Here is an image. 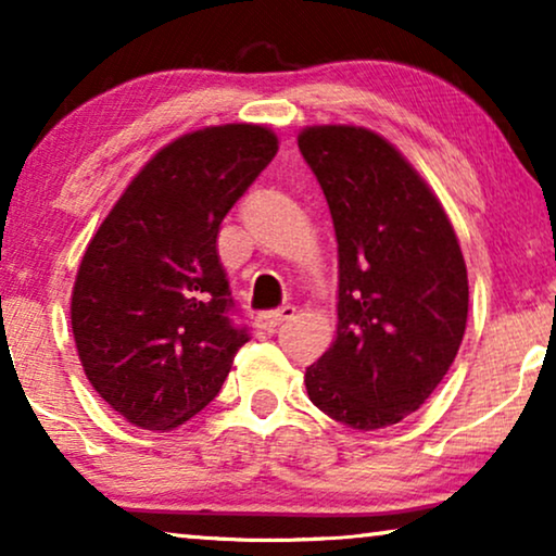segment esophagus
Wrapping results in <instances>:
<instances>
[{"instance_id":"esophagus-1","label":"esophagus","mask_w":556,"mask_h":556,"mask_svg":"<svg viewBox=\"0 0 556 556\" xmlns=\"http://www.w3.org/2000/svg\"><path fill=\"white\" fill-rule=\"evenodd\" d=\"M293 314H295L293 306H280L276 311H265V314L257 316V324H261L263 329H276V326L288 321V318H293Z\"/></svg>"}]
</instances>
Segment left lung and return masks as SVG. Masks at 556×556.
<instances>
[{"mask_svg": "<svg viewBox=\"0 0 556 556\" xmlns=\"http://www.w3.org/2000/svg\"><path fill=\"white\" fill-rule=\"evenodd\" d=\"M339 250L337 339L306 369L308 397L346 428H390L443 382L468 321V270L443 204L384 136L306 126Z\"/></svg>", "mask_w": 556, "mask_h": 556, "instance_id": "left-lung-1", "label": "left lung"}]
</instances>
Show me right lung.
<instances>
[{
	"instance_id": "1",
	"label": "right lung",
	"mask_w": 556,
	"mask_h": 556,
	"mask_svg": "<svg viewBox=\"0 0 556 556\" xmlns=\"http://www.w3.org/2000/svg\"><path fill=\"white\" fill-rule=\"evenodd\" d=\"M278 151L261 124L207 126L159 149L90 238L71 324L93 390L141 430L207 407L248 331L232 326L217 232Z\"/></svg>"
}]
</instances>
